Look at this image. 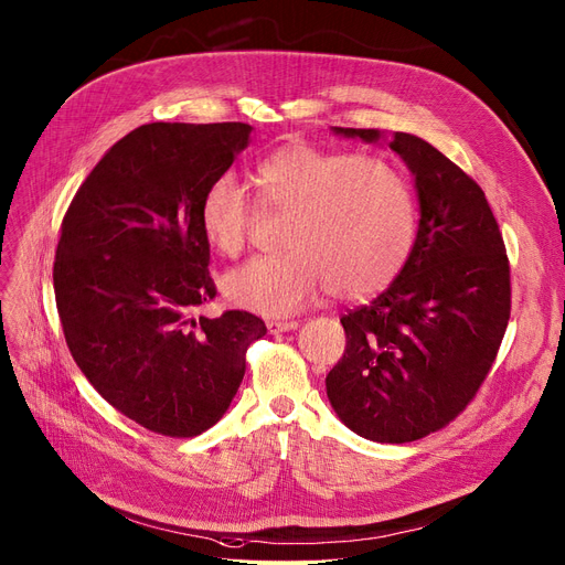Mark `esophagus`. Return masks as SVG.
<instances>
[{"mask_svg":"<svg viewBox=\"0 0 565 565\" xmlns=\"http://www.w3.org/2000/svg\"><path fill=\"white\" fill-rule=\"evenodd\" d=\"M300 323L298 321H267V332L269 334H279V332H290V330H298Z\"/></svg>","mask_w":565,"mask_h":565,"instance_id":"obj_1","label":"esophagus"}]
</instances>
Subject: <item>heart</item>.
<instances>
[{"label":"heart","mask_w":565,"mask_h":565,"mask_svg":"<svg viewBox=\"0 0 565 565\" xmlns=\"http://www.w3.org/2000/svg\"><path fill=\"white\" fill-rule=\"evenodd\" d=\"M252 184L263 207L290 212L288 252L231 269L222 288L233 307L288 316L326 288L343 300H364L390 286L411 254L413 193L381 159L286 142L256 163ZM199 224L214 252L244 249L252 205L235 178L222 175L205 189Z\"/></svg>","instance_id":"obj_1"}]
</instances>
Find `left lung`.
I'll use <instances>...</instances> for the list:
<instances>
[{"label": "left lung", "instance_id": "8db88e82", "mask_svg": "<svg viewBox=\"0 0 565 565\" xmlns=\"http://www.w3.org/2000/svg\"><path fill=\"white\" fill-rule=\"evenodd\" d=\"M387 142L411 170L420 222L397 279L341 318L347 351L326 379L339 420L376 444L423 438L466 408L510 318V267L482 189L427 140L332 127Z\"/></svg>", "mask_w": 565, "mask_h": 565}]
</instances>
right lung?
<instances>
[{
    "label": "right lung",
    "instance_id": "right-lung-1",
    "mask_svg": "<svg viewBox=\"0 0 565 565\" xmlns=\"http://www.w3.org/2000/svg\"><path fill=\"white\" fill-rule=\"evenodd\" d=\"M249 134L242 121L142 125L94 166L62 222L53 281L68 351L110 406L163 436L222 420L267 332L247 311L193 316L216 296L203 193Z\"/></svg>",
    "mask_w": 565,
    "mask_h": 565
}]
</instances>
